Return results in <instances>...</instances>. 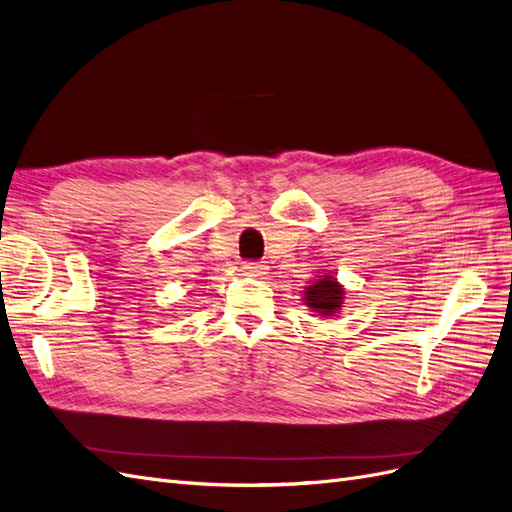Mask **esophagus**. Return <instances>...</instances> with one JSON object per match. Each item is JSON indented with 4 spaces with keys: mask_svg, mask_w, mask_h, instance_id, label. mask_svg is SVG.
Returning a JSON list of instances; mask_svg holds the SVG:
<instances>
[{
    "mask_svg": "<svg viewBox=\"0 0 512 512\" xmlns=\"http://www.w3.org/2000/svg\"><path fill=\"white\" fill-rule=\"evenodd\" d=\"M243 269L250 275H262L267 271V265L262 260H247V262H243Z\"/></svg>",
    "mask_w": 512,
    "mask_h": 512,
    "instance_id": "obj_1",
    "label": "esophagus"
}]
</instances>
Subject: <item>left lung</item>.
I'll list each match as a JSON object with an SVG mask.
<instances>
[{
    "label": "left lung",
    "instance_id": "8db88e82",
    "mask_svg": "<svg viewBox=\"0 0 512 512\" xmlns=\"http://www.w3.org/2000/svg\"><path fill=\"white\" fill-rule=\"evenodd\" d=\"M305 294H307V305L316 309V312H320L322 316H333L335 309L342 307V299H344L342 297L344 290L339 288V284L329 275H324V280L309 286Z\"/></svg>",
    "mask_w": 512,
    "mask_h": 512
}]
</instances>
